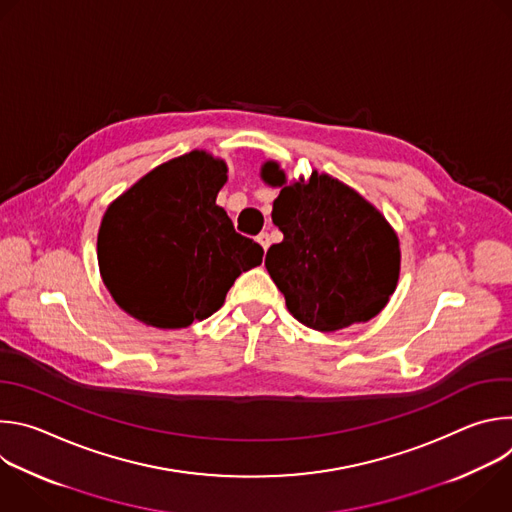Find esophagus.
<instances>
[{
    "mask_svg": "<svg viewBox=\"0 0 512 512\" xmlns=\"http://www.w3.org/2000/svg\"><path fill=\"white\" fill-rule=\"evenodd\" d=\"M257 243L263 247V251H267V247H269V235H267V233H259V235H257Z\"/></svg>",
    "mask_w": 512,
    "mask_h": 512,
    "instance_id": "obj_1",
    "label": "esophagus"
}]
</instances>
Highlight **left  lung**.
I'll list each match as a JSON object with an SVG mask.
<instances>
[{"mask_svg":"<svg viewBox=\"0 0 512 512\" xmlns=\"http://www.w3.org/2000/svg\"><path fill=\"white\" fill-rule=\"evenodd\" d=\"M261 180L279 188L271 218L283 241L269 247L265 267L289 314L318 332L375 318L401 271L399 237L381 210L316 170L308 180L287 182L279 164L267 160Z\"/></svg>","mask_w":512,"mask_h":512,"instance_id":"1","label":"left lung"}]
</instances>
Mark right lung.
I'll return each mask as SVG.
<instances>
[{
	"mask_svg": "<svg viewBox=\"0 0 512 512\" xmlns=\"http://www.w3.org/2000/svg\"><path fill=\"white\" fill-rule=\"evenodd\" d=\"M227 162L192 150L139 178L105 210L97 259L105 287L131 318L186 328L225 304L263 249L239 235L216 196Z\"/></svg>",
	"mask_w": 512,
	"mask_h": 512,
	"instance_id": "add662e5",
	"label": "right lung"
}]
</instances>
